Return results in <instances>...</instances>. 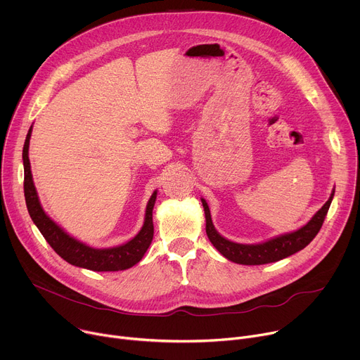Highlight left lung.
<instances>
[{
  "label": "left lung",
  "instance_id": "8db88e82",
  "mask_svg": "<svg viewBox=\"0 0 360 360\" xmlns=\"http://www.w3.org/2000/svg\"><path fill=\"white\" fill-rule=\"evenodd\" d=\"M335 190L331 191L328 200L323 205V207L309 220L307 225L302 228L284 233L280 236L271 238L261 243L254 245H245V243H236L220 235L212 222V216L209 206L205 199H202V205L205 209V217H206V233L209 240L213 243L216 250L222 254L226 259L242 264V265H262L269 262H276L280 259H284L301 250H304L319 233L321 229V225L324 222V217L328 212L330 203L333 200Z\"/></svg>",
  "mask_w": 360,
  "mask_h": 360
}]
</instances>
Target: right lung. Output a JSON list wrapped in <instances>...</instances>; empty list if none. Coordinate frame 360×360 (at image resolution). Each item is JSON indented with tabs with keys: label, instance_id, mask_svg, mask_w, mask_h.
I'll return each mask as SVG.
<instances>
[{
	"label": "right lung",
	"instance_id": "1",
	"mask_svg": "<svg viewBox=\"0 0 360 360\" xmlns=\"http://www.w3.org/2000/svg\"><path fill=\"white\" fill-rule=\"evenodd\" d=\"M30 127L29 134L25 136V143L22 148V164H24V198L27 210L30 213V217L34 225L39 228L44 239L53 248L54 252L62 257L66 262L86 268L91 271H124L135 264L140 262L147 252L148 246L151 245L154 236V225H153V209L157 199V191H154L146 209L144 225L141 231L138 232L131 240L124 245L114 246V248H98L88 246L86 243L80 242L66 233L54 220H51L46 212L43 210L37 191L33 183V174L29 160V146H30V136H32Z\"/></svg>",
	"mask_w": 360,
	"mask_h": 360
}]
</instances>
